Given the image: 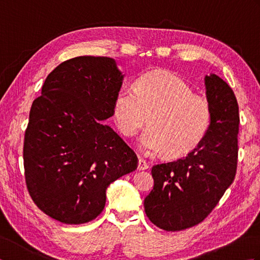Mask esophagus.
Returning <instances> with one entry per match:
<instances>
[{
	"label": "esophagus",
	"instance_id": "esophagus-1",
	"mask_svg": "<svg viewBox=\"0 0 260 260\" xmlns=\"http://www.w3.org/2000/svg\"><path fill=\"white\" fill-rule=\"evenodd\" d=\"M148 169V164L145 161L144 158H140L139 159V164H137V170L139 171H143V170H146Z\"/></svg>",
	"mask_w": 260,
	"mask_h": 260
}]
</instances>
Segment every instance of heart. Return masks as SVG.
<instances>
[{
	"label": "heart",
	"mask_w": 260,
	"mask_h": 260,
	"mask_svg": "<svg viewBox=\"0 0 260 260\" xmlns=\"http://www.w3.org/2000/svg\"><path fill=\"white\" fill-rule=\"evenodd\" d=\"M113 114L121 134L140 137V147L150 154L181 157L199 145L211 123V107L206 98L193 93L187 82L169 71L141 76L135 90L121 88L114 99Z\"/></svg>",
	"instance_id": "heart-1"
}]
</instances>
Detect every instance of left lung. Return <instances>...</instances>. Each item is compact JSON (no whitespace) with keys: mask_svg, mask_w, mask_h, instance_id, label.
I'll use <instances>...</instances> for the list:
<instances>
[{"mask_svg":"<svg viewBox=\"0 0 260 260\" xmlns=\"http://www.w3.org/2000/svg\"><path fill=\"white\" fill-rule=\"evenodd\" d=\"M211 123L185 157L154 165L153 190L144 208L158 228L180 231L200 223L233 183L238 157L239 107L230 86L219 76L204 78Z\"/></svg>","mask_w":260,"mask_h":260,"instance_id":"8db88e82","label":"left lung"}]
</instances>
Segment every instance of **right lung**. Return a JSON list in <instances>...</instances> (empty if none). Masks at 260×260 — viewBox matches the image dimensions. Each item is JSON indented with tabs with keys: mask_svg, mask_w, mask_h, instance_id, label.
I'll use <instances>...</instances> for the list:
<instances>
[{
	"mask_svg": "<svg viewBox=\"0 0 260 260\" xmlns=\"http://www.w3.org/2000/svg\"><path fill=\"white\" fill-rule=\"evenodd\" d=\"M124 75L108 57L81 56L49 74L33 102L23 158L32 200L58 221L81 224L97 218L108 185L137 168L133 150L112 127Z\"/></svg>",
	"mask_w": 260,
	"mask_h": 260,
	"instance_id": "obj_1",
	"label": "right lung"
}]
</instances>
